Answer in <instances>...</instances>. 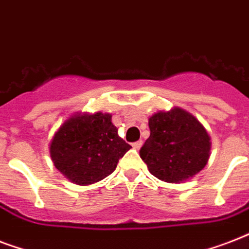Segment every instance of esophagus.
Returning a JSON list of instances; mask_svg holds the SVG:
<instances>
[{"label":"esophagus","mask_w":249,"mask_h":249,"mask_svg":"<svg viewBox=\"0 0 249 249\" xmlns=\"http://www.w3.org/2000/svg\"><path fill=\"white\" fill-rule=\"evenodd\" d=\"M142 143H143L142 141H137V142H134L132 146H133V148H136V150H140L141 146H142Z\"/></svg>","instance_id":"obj_1"}]
</instances>
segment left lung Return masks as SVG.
I'll return each instance as SVG.
<instances>
[{
	"mask_svg": "<svg viewBox=\"0 0 249 249\" xmlns=\"http://www.w3.org/2000/svg\"><path fill=\"white\" fill-rule=\"evenodd\" d=\"M150 137L140 150L152 176L178 183L200 172L209 159L211 138L199 121L181 108L148 119Z\"/></svg>",
	"mask_w": 249,
	"mask_h": 249,
	"instance_id": "8db88e82",
	"label": "left lung"
}]
</instances>
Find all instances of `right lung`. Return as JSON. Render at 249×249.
Here are the masks:
<instances>
[{
	"label": "right lung",
	"instance_id": "1",
	"mask_svg": "<svg viewBox=\"0 0 249 249\" xmlns=\"http://www.w3.org/2000/svg\"><path fill=\"white\" fill-rule=\"evenodd\" d=\"M132 146L117 134L109 113L76 115L55 133L50 155L55 168L77 185H91L116 169Z\"/></svg>",
	"mask_w": 249,
	"mask_h": 249
}]
</instances>
